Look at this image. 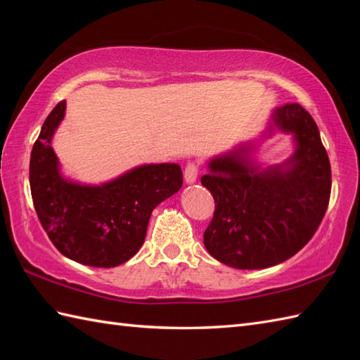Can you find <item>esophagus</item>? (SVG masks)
<instances>
[{
  "instance_id": "esophagus-1",
  "label": "esophagus",
  "mask_w": 360,
  "mask_h": 360,
  "mask_svg": "<svg viewBox=\"0 0 360 360\" xmlns=\"http://www.w3.org/2000/svg\"><path fill=\"white\" fill-rule=\"evenodd\" d=\"M198 170H200V165L196 162H188L184 168V179L187 184H193L198 178Z\"/></svg>"
}]
</instances>
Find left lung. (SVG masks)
I'll use <instances>...</instances> for the list:
<instances>
[{
    "label": "left lung",
    "instance_id": "left-lung-1",
    "mask_svg": "<svg viewBox=\"0 0 360 360\" xmlns=\"http://www.w3.org/2000/svg\"><path fill=\"white\" fill-rule=\"evenodd\" d=\"M274 124L295 136L286 164L258 172L246 148L213 159L201 178L215 200L204 232L209 254L236 269H264L294 257L314 236L331 196V164L314 119L298 103L274 112Z\"/></svg>",
    "mask_w": 360,
    "mask_h": 360
}]
</instances>
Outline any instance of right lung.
I'll return each instance as SVG.
<instances>
[{"instance_id": "right-lung-1", "label": "right lung", "mask_w": 360, "mask_h": 360, "mask_svg": "<svg viewBox=\"0 0 360 360\" xmlns=\"http://www.w3.org/2000/svg\"><path fill=\"white\" fill-rule=\"evenodd\" d=\"M65 110V101L56 105L30 153L37 217L60 254L86 266H119L141 249L153 209L181 188L182 170L176 164L142 165L94 187L65 181L51 147Z\"/></svg>"}]
</instances>
